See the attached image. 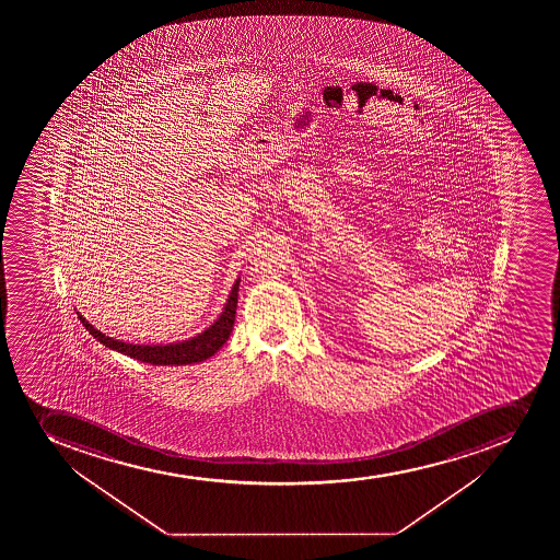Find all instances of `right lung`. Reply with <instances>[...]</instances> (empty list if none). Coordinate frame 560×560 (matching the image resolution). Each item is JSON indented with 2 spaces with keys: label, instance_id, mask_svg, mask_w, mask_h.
<instances>
[{
  "label": "right lung",
  "instance_id": "1",
  "mask_svg": "<svg viewBox=\"0 0 560 560\" xmlns=\"http://www.w3.org/2000/svg\"><path fill=\"white\" fill-rule=\"evenodd\" d=\"M238 283H233L232 292L228 298L226 305L222 308L221 316L217 317V322L206 328L205 332L197 334L194 338L177 341V343L167 345H140L126 343L122 339L109 338L106 334L101 332L98 328L93 327L85 317L77 312L78 319L82 322L83 327L88 328L89 334L93 338L98 339L101 343L106 345L107 349L117 350L120 354L129 355L133 360L144 361L150 365H189V363H199V361L208 360L226 343L235 323V311H237Z\"/></svg>",
  "mask_w": 560,
  "mask_h": 560
}]
</instances>
